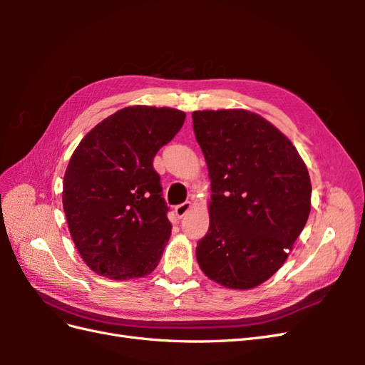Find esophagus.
<instances>
[{
  "label": "esophagus",
  "mask_w": 365,
  "mask_h": 365,
  "mask_svg": "<svg viewBox=\"0 0 365 365\" xmlns=\"http://www.w3.org/2000/svg\"><path fill=\"white\" fill-rule=\"evenodd\" d=\"M190 208H192V202H182V204H180V205H176L175 207V215H176V217H184L187 213L190 212Z\"/></svg>",
  "instance_id": "obj_1"
}]
</instances>
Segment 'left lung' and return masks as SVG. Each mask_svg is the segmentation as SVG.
Returning <instances> with one entry per match:
<instances>
[{
    "label": "left lung",
    "instance_id": "8db88e82",
    "mask_svg": "<svg viewBox=\"0 0 365 365\" xmlns=\"http://www.w3.org/2000/svg\"><path fill=\"white\" fill-rule=\"evenodd\" d=\"M192 117L213 193L197 264L225 288H256L282 268L306 225L307 168L291 140L256 113L204 109Z\"/></svg>",
    "mask_w": 365,
    "mask_h": 365
}]
</instances>
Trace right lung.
<instances>
[{
	"mask_svg": "<svg viewBox=\"0 0 365 365\" xmlns=\"http://www.w3.org/2000/svg\"><path fill=\"white\" fill-rule=\"evenodd\" d=\"M185 113L135 105L96 125L73 152L62 205L88 268L113 280L149 275L170 237L157 152L176 135Z\"/></svg>",
	"mask_w": 365,
	"mask_h": 365,
	"instance_id": "obj_1",
	"label": "right lung"
}]
</instances>
